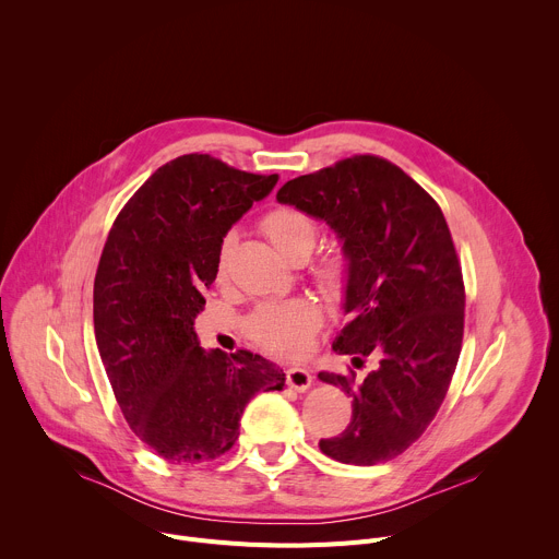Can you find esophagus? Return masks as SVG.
I'll return each instance as SVG.
<instances>
[{
	"label": "esophagus",
	"mask_w": 559,
	"mask_h": 559,
	"mask_svg": "<svg viewBox=\"0 0 559 559\" xmlns=\"http://www.w3.org/2000/svg\"><path fill=\"white\" fill-rule=\"evenodd\" d=\"M287 376V384L294 389V391H305V389H309V384H311V373H309V369H305V367H292V369H287L285 371Z\"/></svg>",
	"instance_id": "1"
}]
</instances>
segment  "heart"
Segmentation results:
<instances>
[{
    "mask_svg": "<svg viewBox=\"0 0 559 559\" xmlns=\"http://www.w3.org/2000/svg\"><path fill=\"white\" fill-rule=\"evenodd\" d=\"M263 231L267 234L270 241L289 259L296 252H311L316 246L318 225L316 221L296 210V207H278L265 214L261 223ZM225 267V250L218 259V270ZM336 263L328 265V272H334ZM321 323V313H318L316 305L305 298H294L285 302H267L261 305L250 316V334L254 341L265 347L267 352L285 358L300 356L307 352L311 336Z\"/></svg>",
    "mask_w": 559,
    "mask_h": 559,
    "instance_id": "obj_1",
    "label": "heart"
}]
</instances>
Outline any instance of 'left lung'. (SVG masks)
Masks as SVG:
<instances>
[{
	"label": "left lung",
	"mask_w": 559,
	"mask_h": 559,
	"mask_svg": "<svg viewBox=\"0 0 559 559\" xmlns=\"http://www.w3.org/2000/svg\"><path fill=\"white\" fill-rule=\"evenodd\" d=\"M278 203L325 221L343 241L349 323L332 349L378 365L318 378L352 397V423L318 442L338 462L371 466L401 455L436 418L464 334V283L438 203L401 168L358 154L287 181Z\"/></svg>",
	"instance_id": "left-lung-1"
}]
</instances>
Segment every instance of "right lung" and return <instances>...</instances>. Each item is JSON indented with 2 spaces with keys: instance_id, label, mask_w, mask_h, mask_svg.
I'll use <instances>...</instances> for the list:
<instances>
[{
  "instance_id": "add662e5",
  "label": "right lung",
  "mask_w": 559,
  "mask_h": 559,
  "mask_svg": "<svg viewBox=\"0 0 559 559\" xmlns=\"http://www.w3.org/2000/svg\"><path fill=\"white\" fill-rule=\"evenodd\" d=\"M276 181L183 154L132 194L108 234L93 307L99 356L130 429L173 464L229 451L250 397L285 386L267 358L207 352L194 334L225 234Z\"/></svg>"
}]
</instances>
